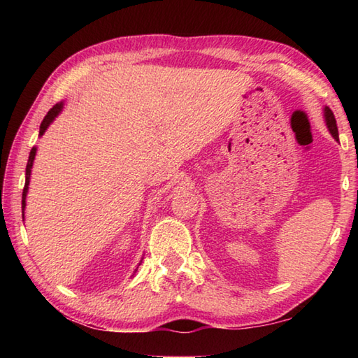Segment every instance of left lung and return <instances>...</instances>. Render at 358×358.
Here are the masks:
<instances>
[{
	"label": "left lung",
	"instance_id": "8db88e82",
	"mask_svg": "<svg viewBox=\"0 0 358 358\" xmlns=\"http://www.w3.org/2000/svg\"><path fill=\"white\" fill-rule=\"evenodd\" d=\"M323 117H324V121H326V126H328V131H329V134L334 136V138L338 140L337 121H336V117H334V113H332V110L328 108V106H324V109H323Z\"/></svg>",
	"mask_w": 358,
	"mask_h": 358
}]
</instances>
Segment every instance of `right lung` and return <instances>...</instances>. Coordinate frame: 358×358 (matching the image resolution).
Listing matches in <instances>:
<instances>
[{
  "instance_id": "1",
  "label": "right lung",
  "mask_w": 358,
  "mask_h": 358,
  "mask_svg": "<svg viewBox=\"0 0 358 358\" xmlns=\"http://www.w3.org/2000/svg\"><path fill=\"white\" fill-rule=\"evenodd\" d=\"M64 108V103H58L53 106V108L48 112V115L44 117V120L41 121V126H40V136L44 135V132L48 131V127L53 123V120H55L59 113H62ZM36 155V148H32L29 154V159H27V166H26V183H24V189H22V200H21V210H22V218H24V210H26V196H27V191H29V183H30V173H32V166H34V159ZM141 264V262H140ZM138 264V266H140Z\"/></svg>"
}]
</instances>
